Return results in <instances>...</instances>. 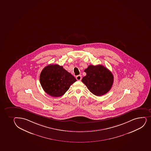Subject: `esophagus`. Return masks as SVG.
<instances>
[{"label": "esophagus", "instance_id": "obj_1", "mask_svg": "<svg viewBox=\"0 0 151 151\" xmlns=\"http://www.w3.org/2000/svg\"><path fill=\"white\" fill-rule=\"evenodd\" d=\"M76 78V79L78 80V81H80V80H81V79H82V77H81V75H77Z\"/></svg>", "mask_w": 151, "mask_h": 151}]
</instances>
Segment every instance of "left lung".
<instances>
[{
	"label": "left lung",
	"mask_w": 151,
	"mask_h": 151,
	"mask_svg": "<svg viewBox=\"0 0 151 151\" xmlns=\"http://www.w3.org/2000/svg\"><path fill=\"white\" fill-rule=\"evenodd\" d=\"M86 73L82 82L92 93L97 96L108 92L113 84V75L110 70L102 65H89L85 69Z\"/></svg>",
	"instance_id": "1"
}]
</instances>
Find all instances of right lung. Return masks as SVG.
Returning a JSON list of instances; mask_svg holds the SVG:
<instances>
[{"mask_svg": "<svg viewBox=\"0 0 151 151\" xmlns=\"http://www.w3.org/2000/svg\"><path fill=\"white\" fill-rule=\"evenodd\" d=\"M76 81L71 74L57 64L46 66L40 75V82L43 89L54 97L63 95Z\"/></svg>", "mask_w": 151, "mask_h": 151, "instance_id": "1", "label": "right lung"}]
</instances>
